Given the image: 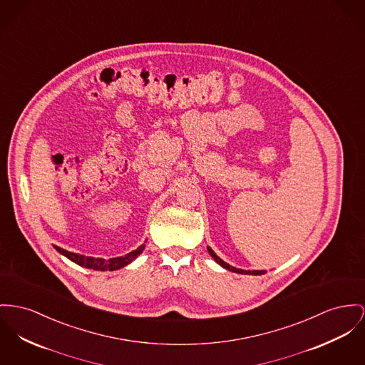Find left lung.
Wrapping results in <instances>:
<instances>
[{"mask_svg": "<svg viewBox=\"0 0 365 365\" xmlns=\"http://www.w3.org/2000/svg\"><path fill=\"white\" fill-rule=\"evenodd\" d=\"M207 250H209V253H210V256L215 259V262L216 263H219L221 267L225 268V269H228V271H232V272H238V274H252V275H260V274H264L266 271L264 269H253V271H246V269H241V268H235L232 267V266H230V264H227L225 262H222L221 259H220L219 256L212 250V247H209L207 246Z\"/></svg>", "mask_w": 365, "mask_h": 365, "instance_id": "left-lung-1", "label": "left lung"}]
</instances>
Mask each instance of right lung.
<instances>
[{
  "label": "right lung",
  "instance_id": "obj_1",
  "mask_svg": "<svg viewBox=\"0 0 365 365\" xmlns=\"http://www.w3.org/2000/svg\"><path fill=\"white\" fill-rule=\"evenodd\" d=\"M61 255L66 256L69 260H72L76 264L81 266V267L91 268V269H97V271H115L119 268L124 267L127 264H130L133 260H135L143 250L145 249V245H141L140 247H137L135 250L127 253L125 256H120V257H113L109 260L101 259V257H91V256H84V255H78V253H73V252H68L59 246H53Z\"/></svg>",
  "mask_w": 365,
  "mask_h": 365
}]
</instances>
